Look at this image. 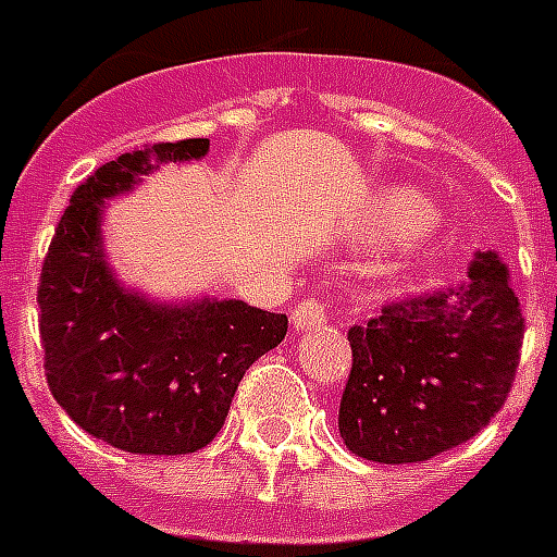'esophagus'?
Returning <instances> with one entry per match:
<instances>
[{
	"label": "esophagus",
	"instance_id": "34e87169",
	"mask_svg": "<svg viewBox=\"0 0 557 557\" xmlns=\"http://www.w3.org/2000/svg\"><path fill=\"white\" fill-rule=\"evenodd\" d=\"M330 321V304L323 297H304L292 309V323L297 330H321Z\"/></svg>",
	"mask_w": 557,
	"mask_h": 557
}]
</instances>
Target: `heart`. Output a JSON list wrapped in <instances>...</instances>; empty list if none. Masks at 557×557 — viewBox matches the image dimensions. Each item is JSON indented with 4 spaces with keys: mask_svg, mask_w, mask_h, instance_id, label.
Returning a JSON list of instances; mask_svg holds the SVG:
<instances>
[{
    "mask_svg": "<svg viewBox=\"0 0 557 557\" xmlns=\"http://www.w3.org/2000/svg\"><path fill=\"white\" fill-rule=\"evenodd\" d=\"M379 225L387 231V234L407 236L419 231V227L428 225V208L416 196H407V193H393L384 199V208H381Z\"/></svg>",
    "mask_w": 557,
    "mask_h": 557,
    "instance_id": "b5f03b06",
    "label": "heart"
}]
</instances>
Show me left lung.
<instances>
[{
  "instance_id": "8db88e82",
  "label": "left lung",
  "mask_w": 557,
  "mask_h": 557,
  "mask_svg": "<svg viewBox=\"0 0 557 557\" xmlns=\"http://www.w3.org/2000/svg\"><path fill=\"white\" fill-rule=\"evenodd\" d=\"M527 321L497 253L476 251L468 277L387 300L347 332L352 370L338 431L372 462H424L468 442L506 405Z\"/></svg>"
}]
</instances>
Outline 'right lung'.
I'll return each instance as SVG.
<instances>
[{
	"instance_id": "obj_1",
	"label": "right lung",
	"mask_w": 557,
	"mask_h": 557,
	"mask_svg": "<svg viewBox=\"0 0 557 557\" xmlns=\"http://www.w3.org/2000/svg\"><path fill=\"white\" fill-rule=\"evenodd\" d=\"M208 138L144 144L77 185L39 274V338L51 396L83 431L129 454H193L213 442L245 370L286 338V314L243 300L152 306L103 262L100 208Z\"/></svg>"
}]
</instances>
